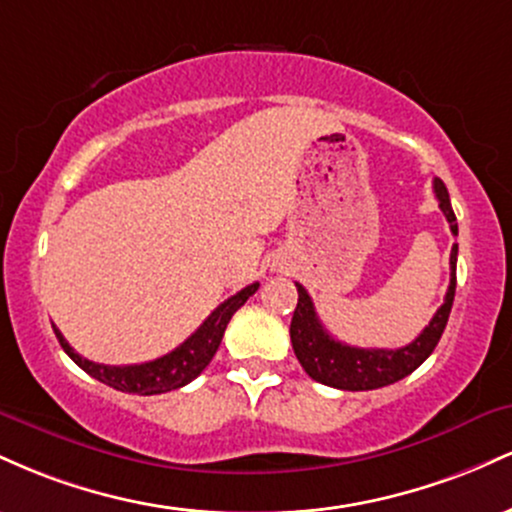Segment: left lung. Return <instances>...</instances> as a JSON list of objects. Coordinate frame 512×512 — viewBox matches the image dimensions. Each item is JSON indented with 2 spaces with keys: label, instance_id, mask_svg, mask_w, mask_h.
Instances as JSON below:
<instances>
[{
  "label": "left lung",
  "instance_id": "left-lung-1",
  "mask_svg": "<svg viewBox=\"0 0 512 512\" xmlns=\"http://www.w3.org/2000/svg\"><path fill=\"white\" fill-rule=\"evenodd\" d=\"M433 192L438 197V207L450 223L452 236H457V219L452 211L448 187L443 180H433ZM457 286V245H452L450 252V286L445 293V301L433 315V320L424 327V332L414 342L402 346V349H358L337 342L330 332L322 327L320 317L315 313V305L310 301L308 291L301 284L298 289V305L293 310L291 320V344L293 354L305 373L322 385L337 387V390L361 392V390H378V387L392 385L397 380L407 378L414 373L428 356L433 354L436 344L443 337L445 325L455 301Z\"/></svg>",
  "mask_w": 512,
  "mask_h": 512
}]
</instances>
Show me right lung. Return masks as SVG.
Masks as SVG:
<instances>
[{
    "instance_id": "1",
    "label": "right lung",
    "mask_w": 512,
    "mask_h": 512,
    "mask_svg": "<svg viewBox=\"0 0 512 512\" xmlns=\"http://www.w3.org/2000/svg\"><path fill=\"white\" fill-rule=\"evenodd\" d=\"M257 289H260V284L255 281V284L238 291L236 296L223 301L219 308L199 325V330L192 334V337H187L180 346H175L170 354L156 358V361L134 363V366H105V363L88 361V358L76 354L55 325H52V330H55L57 339H60V346L67 351V356L72 358L81 370H86L91 378L101 380V383L115 387V390L120 392H132V395H161V392L178 390V387L192 383V380L209 366L216 349H219L223 332H226V325L231 322L233 313H236L240 305L248 301Z\"/></svg>"
}]
</instances>
